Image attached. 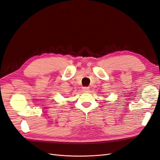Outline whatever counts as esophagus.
<instances>
[{
	"label": "esophagus",
	"mask_w": 160,
	"mask_h": 160,
	"mask_svg": "<svg viewBox=\"0 0 160 160\" xmlns=\"http://www.w3.org/2000/svg\"><path fill=\"white\" fill-rule=\"evenodd\" d=\"M89 88L88 87H83V91H88V90H89Z\"/></svg>",
	"instance_id": "1"
}]
</instances>
